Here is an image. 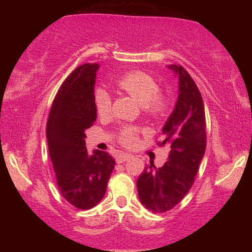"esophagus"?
Segmentation results:
<instances>
[{"label":"esophagus","mask_w":252,"mask_h":252,"mask_svg":"<svg viewBox=\"0 0 252 252\" xmlns=\"http://www.w3.org/2000/svg\"><path fill=\"white\" fill-rule=\"evenodd\" d=\"M131 157L132 156L129 155V153H119V155L117 156V162L118 163H122V162L129 160Z\"/></svg>","instance_id":"obj_1"}]
</instances>
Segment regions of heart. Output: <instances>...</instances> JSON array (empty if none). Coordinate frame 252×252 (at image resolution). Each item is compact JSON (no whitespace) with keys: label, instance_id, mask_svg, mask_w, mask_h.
I'll return each instance as SVG.
<instances>
[{"label":"heart","instance_id":"b5f03b06","mask_svg":"<svg viewBox=\"0 0 252 252\" xmlns=\"http://www.w3.org/2000/svg\"><path fill=\"white\" fill-rule=\"evenodd\" d=\"M117 87L131 95L142 104L143 110L151 117H159L167 108V99L158 92L156 80L141 71H133L123 74L116 81ZM94 105L99 116L110 112L111 97L104 90H97L94 94ZM138 129L134 126L122 127L119 134V141L125 146H132L136 140Z\"/></svg>","mask_w":252,"mask_h":252}]
</instances>
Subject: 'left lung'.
<instances>
[{
  "instance_id": "1",
  "label": "left lung",
  "mask_w": 252,
  "mask_h": 252,
  "mask_svg": "<svg viewBox=\"0 0 252 252\" xmlns=\"http://www.w3.org/2000/svg\"><path fill=\"white\" fill-rule=\"evenodd\" d=\"M168 67L179 79L178 100L159 143L169 147L168 161L161 168L147 165L136 181L140 201L155 213L170 210L189 192L207 141L204 105L197 84L181 65Z\"/></svg>"
}]
</instances>
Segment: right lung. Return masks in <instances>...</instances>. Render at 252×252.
<instances>
[{
    "instance_id": "1",
    "label": "right lung",
    "mask_w": 252,
    "mask_h": 252,
    "mask_svg": "<svg viewBox=\"0 0 252 252\" xmlns=\"http://www.w3.org/2000/svg\"><path fill=\"white\" fill-rule=\"evenodd\" d=\"M100 65L85 63L72 72L55 95L46 126L49 153L61 194L82 210L103 199L116 161L85 147V130L96 120L94 84Z\"/></svg>"
}]
</instances>
